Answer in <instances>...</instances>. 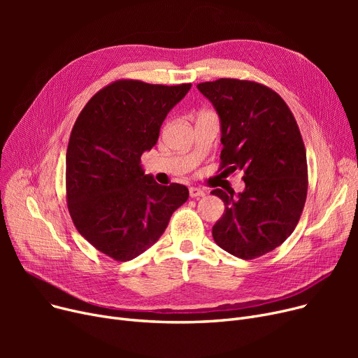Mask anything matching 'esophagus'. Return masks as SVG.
<instances>
[{
  "mask_svg": "<svg viewBox=\"0 0 358 358\" xmlns=\"http://www.w3.org/2000/svg\"><path fill=\"white\" fill-rule=\"evenodd\" d=\"M189 193H190V197H203V196H206L204 190L199 189V187H190Z\"/></svg>",
  "mask_w": 358,
  "mask_h": 358,
  "instance_id": "obj_1",
  "label": "esophagus"
}]
</instances>
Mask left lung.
Returning a JSON list of instances; mask_svg holds the SVG:
<instances>
[{
	"instance_id": "left-lung-1",
	"label": "left lung",
	"mask_w": 358,
	"mask_h": 358,
	"mask_svg": "<svg viewBox=\"0 0 358 358\" xmlns=\"http://www.w3.org/2000/svg\"><path fill=\"white\" fill-rule=\"evenodd\" d=\"M220 117V169H242L245 190L212 194L224 213L212 229L227 252L254 259L280 247L294 231L308 196L306 149L286 101L251 80L200 83Z\"/></svg>"
}]
</instances>
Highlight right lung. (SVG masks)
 Segmentation results:
<instances>
[{"label": "right lung", "mask_w": 358, "mask_h": 358, "mask_svg": "<svg viewBox=\"0 0 358 358\" xmlns=\"http://www.w3.org/2000/svg\"><path fill=\"white\" fill-rule=\"evenodd\" d=\"M192 84L117 80L88 100L66 149V204L77 231L115 261H130L159 239L189 199L182 184L145 176L141 157Z\"/></svg>", "instance_id": "add662e5"}]
</instances>
